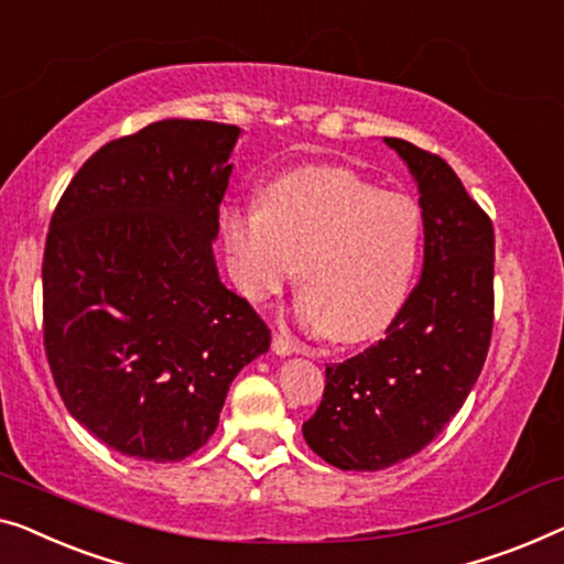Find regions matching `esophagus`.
<instances>
[{
	"mask_svg": "<svg viewBox=\"0 0 564 564\" xmlns=\"http://www.w3.org/2000/svg\"><path fill=\"white\" fill-rule=\"evenodd\" d=\"M272 350L276 356H292V354H297V350H300V343L295 338L276 333V336L272 338Z\"/></svg>",
	"mask_w": 564,
	"mask_h": 564,
	"instance_id": "34e87169",
	"label": "esophagus"
}]
</instances>
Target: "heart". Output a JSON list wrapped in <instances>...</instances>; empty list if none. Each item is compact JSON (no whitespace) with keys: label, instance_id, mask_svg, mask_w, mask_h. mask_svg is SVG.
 <instances>
[{"label":"heart","instance_id":"heart-1","mask_svg":"<svg viewBox=\"0 0 564 564\" xmlns=\"http://www.w3.org/2000/svg\"><path fill=\"white\" fill-rule=\"evenodd\" d=\"M221 239L243 297L269 300L297 269V321L358 343L381 336L410 295L422 210L346 167H297L259 191V210L224 208Z\"/></svg>","mask_w":564,"mask_h":564}]
</instances>
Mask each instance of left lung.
<instances>
[{"instance_id": "obj_1", "label": "left lung", "mask_w": 564, "mask_h": 564, "mask_svg": "<svg viewBox=\"0 0 564 564\" xmlns=\"http://www.w3.org/2000/svg\"><path fill=\"white\" fill-rule=\"evenodd\" d=\"M417 183L424 262L387 338L325 369L310 451L340 470H383L430 445L468 399L494 328V226L443 158L383 137Z\"/></svg>"}]
</instances>
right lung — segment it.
Here are the masks:
<instances>
[{"label": "right lung", "instance_id": "add662e5", "mask_svg": "<svg viewBox=\"0 0 564 564\" xmlns=\"http://www.w3.org/2000/svg\"><path fill=\"white\" fill-rule=\"evenodd\" d=\"M241 129L162 119L104 144L55 208L45 354L73 420L129 458L193 455L269 328L226 290L214 241Z\"/></svg>", "mask_w": 564, "mask_h": 564}]
</instances>
